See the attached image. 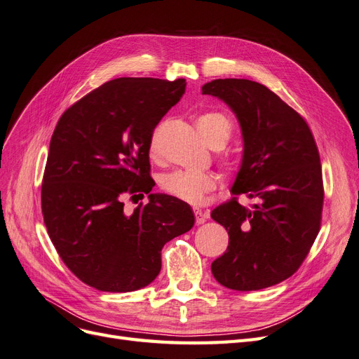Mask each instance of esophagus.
Here are the masks:
<instances>
[{
	"mask_svg": "<svg viewBox=\"0 0 359 359\" xmlns=\"http://www.w3.org/2000/svg\"><path fill=\"white\" fill-rule=\"evenodd\" d=\"M193 212H194V219H196V224H203L206 222V219H208L206 214L199 208H194Z\"/></svg>",
	"mask_w": 359,
	"mask_h": 359,
	"instance_id": "esophagus-1",
	"label": "esophagus"
}]
</instances>
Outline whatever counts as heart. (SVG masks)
Wrapping results in <instances>:
<instances>
[{"mask_svg":"<svg viewBox=\"0 0 359 359\" xmlns=\"http://www.w3.org/2000/svg\"><path fill=\"white\" fill-rule=\"evenodd\" d=\"M198 128L203 139L214 148L223 147L233 133V121L223 112L211 111L205 112L198 118ZM151 154L156 153V142L151 140ZM223 165L235 170L240 165V161L233 154H224L222 157ZM161 190L172 198L189 203H198L202 201L206 193L217 187V175L206 170H173L163 175L161 178Z\"/></svg>","mask_w":359,"mask_h":359,"instance_id":"1","label":"heart"}]
</instances>
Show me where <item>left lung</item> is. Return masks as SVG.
<instances>
[{
	"mask_svg": "<svg viewBox=\"0 0 359 359\" xmlns=\"http://www.w3.org/2000/svg\"><path fill=\"white\" fill-rule=\"evenodd\" d=\"M202 94L229 104L241 124L244 156L232 193L211 217L229 233V245L211 271L233 290L274 286L297 273L322 222L323 180L311 130L295 109L265 85L215 79ZM257 198L248 210L237 202Z\"/></svg>",
	"mask_w": 359,
	"mask_h": 359,
	"instance_id": "left-lung-1",
	"label": "left lung"
}]
</instances>
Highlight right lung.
<instances>
[{
  "instance_id": "obj_1",
  "label": "right lung",
  "mask_w": 359,
  "mask_h": 359,
  "mask_svg": "<svg viewBox=\"0 0 359 359\" xmlns=\"http://www.w3.org/2000/svg\"><path fill=\"white\" fill-rule=\"evenodd\" d=\"M186 79L118 78L61 115L49 145L41 212L62 262L103 292L145 287L161 269V248L194 224L190 206L149 193L154 128L186 93ZM150 202L123 212V199Z\"/></svg>"
}]
</instances>
